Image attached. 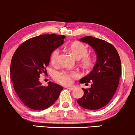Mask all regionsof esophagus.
<instances>
[{"label":"esophagus","instance_id":"obj_1","mask_svg":"<svg viewBox=\"0 0 135 135\" xmlns=\"http://www.w3.org/2000/svg\"><path fill=\"white\" fill-rule=\"evenodd\" d=\"M66 88H67L68 89H69V90H70V91H72V90H74V87H67Z\"/></svg>","mask_w":135,"mask_h":135}]
</instances>
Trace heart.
<instances>
[{"label": "heart", "mask_w": 135, "mask_h": 135, "mask_svg": "<svg viewBox=\"0 0 135 135\" xmlns=\"http://www.w3.org/2000/svg\"><path fill=\"white\" fill-rule=\"evenodd\" d=\"M69 49L77 59L81 58L80 63L83 68L89 69L92 67L94 64V58L91 55H87L88 52V47L83 43L79 41L72 42L69 44ZM59 56L60 50L58 49H54L50 56L51 63L54 65L58 64ZM78 76V73L76 72L61 71L54 73L53 79L60 84L63 86H69L73 83L74 79L77 78Z\"/></svg>", "instance_id": "1"}]
</instances>
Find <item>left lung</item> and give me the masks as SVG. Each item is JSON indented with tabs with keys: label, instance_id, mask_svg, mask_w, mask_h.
Segmentation results:
<instances>
[{
	"label": "left lung",
	"instance_id": "1",
	"mask_svg": "<svg viewBox=\"0 0 135 135\" xmlns=\"http://www.w3.org/2000/svg\"><path fill=\"white\" fill-rule=\"evenodd\" d=\"M80 41L93 48L97 60L93 70L80 80L82 84L91 83V85L89 89L83 88L84 94L77 99V103L86 109H100L109 103L118 87L121 75L120 57L115 47L104 40L86 36Z\"/></svg>",
	"mask_w": 135,
	"mask_h": 135
}]
</instances>
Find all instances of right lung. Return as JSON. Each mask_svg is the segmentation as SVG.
I'll return each mask as SVG.
<instances>
[{"mask_svg": "<svg viewBox=\"0 0 135 135\" xmlns=\"http://www.w3.org/2000/svg\"><path fill=\"white\" fill-rule=\"evenodd\" d=\"M65 35L44 34L32 37L17 48L11 62V79L15 92L27 107L46 109L56 101L63 88L49 82L42 86L40 75L46 72L52 51L63 44Z\"/></svg>", "mask_w": 135, "mask_h": 135, "instance_id": "add662e5", "label": "right lung"}]
</instances>
